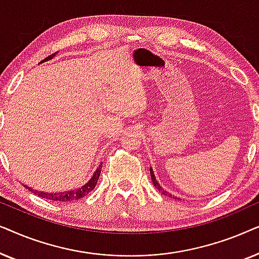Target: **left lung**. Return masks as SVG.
<instances>
[{"instance_id": "8db88e82", "label": "left lung", "mask_w": 259, "mask_h": 259, "mask_svg": "<svg viewBox=\"0 0 259 259\" xmlns=\"http://www.w3.org/2000/svg\"><path fill=\"white\" fill-rule=\"evenodd\" d=\"M150 172H151V179H152V183H153V185H154L155 187H157V189L159 190V192L164 194V196H168V197H171V198H175V199H177V198H176L175 196H172V194H169V193L166 192V191H165L164 189H161V186L159 185V183L157 182V179H155V177H154V173H153V169H152L151 167H150Z\"/></svg>"}]
</instances>
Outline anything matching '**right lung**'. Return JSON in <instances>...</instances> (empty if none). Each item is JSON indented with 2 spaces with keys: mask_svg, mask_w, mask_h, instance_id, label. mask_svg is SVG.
Wrapping results in <instances>:
<instances>
[{
  "mask_svg": "<svg viewBox=\"0 0 259 259\" xmlns=\"http://www.w3.org/2000/svg\"><path fill=\"white\" fill-rule=\"evenodd\" d=\"M54 55H55V53H54V54L47 56V58H46L45 60H42L40 63L45 62V61H48V60H51ZM101 168H102V164L99 166L97 171L94 172V175H93V177H92V179L90 180V182H88L86 185H83L79 190L65 191V192H58V193H48V192H41V191H33V190L30 189V187H27V186L26 187L29 191H31V192L36 194V196L41 197V198H45V199H48V200L60 201V203H62V201H63V203H66V201L77 200V199H80V198L86 197L88 193L92 192V191L94 190V187H95V185H97V183H98L99 177H100Z\"/></svg>",
  "mask_w": 259,
  "mask_h": 259,
  "instance_id": "obj_1",
  "label": "right lung"
}]
</instances>
